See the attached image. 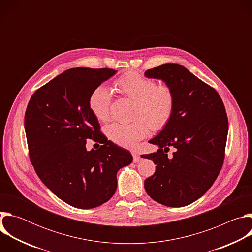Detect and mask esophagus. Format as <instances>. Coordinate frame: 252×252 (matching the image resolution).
<instances>
[{"instance_id":"34e87169","label":"esophagus","mask_w":252,"mask_h":252,"mask_svg":"<svg viewBox=\"0 0 252 252\" xmlns=\"http://www.w3.org/2000/svg\"><path fill=\"white\" fill-rule=\"evenodd\" d=\"M131 155H132V158H133V161H134V162H137V161H139V159H140V157H139V155L137 154V152H135V151H132V152H131Z\"/></svg>"}]
</instances>
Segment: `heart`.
<instances>
[{"label":"heart","mask_w":252,"mask_h":252,"mask_svg":"<svg viewBox=\"0 0 252 252\" xmlns=\"http://www.w3.org/2000/svg\"><path fill=\"white\" fill-rule=\"evenodd\" d=\"M114 89L123 96L133 100L131 120L128 123H113L105 127V134L113 142L131 148L146 137L150 131L162 129L170 121L175 94L168 84H158L155 80L129 71L114 82ZM111 93L103 86L94 88L89 96V107L99 122L109 120Z\"/></svg>","instance_id":"1"}]
</instances>
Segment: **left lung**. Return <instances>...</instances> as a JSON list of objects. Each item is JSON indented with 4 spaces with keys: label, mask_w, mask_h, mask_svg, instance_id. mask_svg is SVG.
Listing matches in <instances>:
<instances>
[{
    "label": "left lung",
    "mask_w": 252,
    "mask_h": 252,
    "mask_svg": "<svg viewBox=\"0 0 252 252\" xmlns=\"http://www.w3.org/2000/svg\"><path fill=\"white\" fill-rule=\"evenodd\" d=\"M146 77L172 87L175 106L164 128L149 142L158 152L143 155L156 166L145 181L147 193L170 207L186 206L201 197L222 167L228 132L225 107L219 93L183 65L165 63L148 69ZM176 151L168 158L165 153Z\"/></svg>",
    "instance_id": "8db88e82"
}]
</instances>
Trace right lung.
<instances>
[{
  "instance_id": "add662e5",
  "label": "right lung",
  "mask_w": 252,
  "mask_h": 252,
  "mask_svg": "<svg viewBox=\"0 0 252 252\" xmlns=\"http://www.w3.org/2000/svg\"><path fill=\"white\" fill-rule=\"evenodd\" d=\"M113 68L76 67L38 89L25 114L31 162L44 185L67 204L94 208L115 194L120 168L130 153L100 132L89 107L92 91L116 74ZM87 139L102 143L88 152Z\"/></svg>"
}]
</instances>
